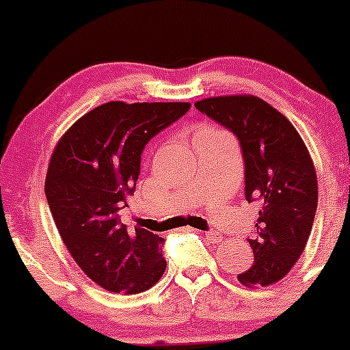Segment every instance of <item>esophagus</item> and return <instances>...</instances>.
I'll return each mask as SVG.
<instances>
[{"label": "esophagus", "instance_id": "34e87169", "mask_svg": "<svg viewBox=\"0 0 350 350\" xmlns=\"http://www.w3.org/2000/svg\"><path fill=\"white\" fill-rule=\"evenodd\" d=\"M204 235H206V239L210 242H213V243H220L221 241H224V235L220 234V232H217V230H210V232H204Z\"/></svg>", "mask_w": 350, "mask_h": 350}]
</instances>
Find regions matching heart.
<instances>
[{
    "label": "heart",
    "instance_id": "obj_1",
    "mask_svg": "<svg viewBox=\"0 0 350 350\" xmlns=\"http://www.w3.org/2000/svg\"><path fill=\"white\" fill-rule=\"evenodd\" d=\"M218 133H224V132L218 129H215V126L206 125V123H201V125H196L195 129H193V137H195V142L200 139H204V137L218 135Z\"/></svg>",
    "mask_w": 350,
    "mask_h": 350
}]
</instances>
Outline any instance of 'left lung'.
<instances>
[{
    "label": "left lung",
    "instance_id": "8db88e82",
    "mask_svg": "<svg viewBox=\"0 0 350 350\" xmlns=\"http://www.w3.org/2000/svg\"><path fill=\"white\" fill-rule=\"evenodd\" d=\"M196 109L234 132L245 164V200L259 208L247 239L254 264L239 274L247 288L283 280L308 242L319 204L317 171L305 142L283 113L252 94L213 96Z\"/></svg>",
    "mask_w": 350,
    "mask_h": 350
}]
</instances>
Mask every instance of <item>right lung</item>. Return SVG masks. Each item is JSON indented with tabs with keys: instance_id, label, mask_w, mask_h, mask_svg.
Returning a JSON list of instances; mask_svg holds the SVG:
<instances>
[{
	"instance_id": "add662e5",
	"label": "right lung",
	"mask_w": 350,
	"mask_h": 350,
	"mask_svg": "<svg viewBox=\"0 0 350 350\" xmlns=\"http://www.w3.org/2000/svg\"><path fill=\"white\" fill-rule=\"evenodd\" d=\"M189 107L109 101L81 116L52 152L45 196L55 227L77 266L107 291L137 295L164 274V239L129 232L118 211L135 191L144 147Z\"/></svg>"
}]
</instances>
